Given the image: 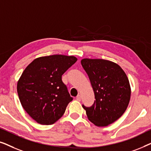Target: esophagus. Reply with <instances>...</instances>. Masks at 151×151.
Wrapping results in <instances>:
<instances>
[{
  "label": "esophagus",
  "mask_w": 151,
  "mask_h": 151,
  "mask_svg": "<svg viewBox=\"0 0 151 151\" xmlns=\"http://www.w3.org/2000/svg\"><path fill=\"white\" fill-rule=\"evenodd\" d=\"M81 99H82V97L80 95H78V96L76 97V100H77L78 101H81Z\"/></svg>",
  "instance_id": "34e87169"
}]
</instances>
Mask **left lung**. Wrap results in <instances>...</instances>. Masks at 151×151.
I'll use <instances>...</instances> for the list:
<instances>
[{
  "label": "left lung",
  "mask_w": 151,
  "mask_h": 151,
  "mask_svg": "<svg viewBox=\"0 0 151 151\" xmlns=\"http://www.w3.org/2000/svg\"><path fill=\"white\" fill-rule=\"evenodd\" d=\"M82 67L93 89V104L85 109L88 119L98 127H106L118 119L127 110L131 86L125 72L116 63L103 59L84 58Z\"/></svg>",
  "instance_id": "8db88e82"
}]
</instances>
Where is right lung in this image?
Wrapping results in <instances>:
<instances>
[{"mask_svg":"<svg viewBox=\"0 0 151 151\" xmlns=\"http://www.w3.org/2000/svg\"><path fill=\"white\" fill-rule=\"evenodd\" d=\"M77 60L64 55L38 58L22 72L17 84L18 98L24 111L38 123H55L73 100L62 76Z\"/></svg>","mask_w":151,"mask_h":151,"instance_id":"1","label":"right lung"}]
</instances>
